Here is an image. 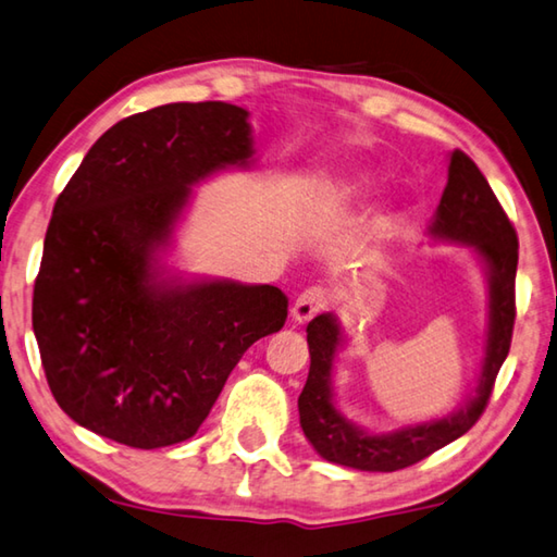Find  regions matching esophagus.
<instances>
[{"mask_svg":"<svg viewBox=\"0 0 557 557\" xmlns=\"http://www.w3.org/2000/svg\"><path fill=\"white\" fill-rule=\"evenodd\" d=\"M325 306H327V290L320 286H313L298 296V300L294 304V310H290V315H294L296 323H308V320L318 315Z\"/></svg>","mask_w":557,"mask_h":557,"instance_id":"esophagus-1","label":"esophagus"}]
</instances>
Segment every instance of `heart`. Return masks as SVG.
I'll return each mask as SVG.
<instances>
[{
    "label": "heart",
    "mask_w": 557,
    "mask_h": 557,
    "mask_svg": "<svg viewBox=\"0 0 557 557\" xmlns=\"http://www.w3.org/2000/svg\"><path fill=\"white\" fill-rule=\"evenodd\" d=\"M364 181L362 178H349V181H343L335 185V195H339V198H352V195H357L359 190H362Z\"/></svg>",
    "instance_id": "b5f03b06"
}]
</instances>
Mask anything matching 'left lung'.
Returning a JSON list of instances; mask_svg holds the SVG:
<instances>
[{
  "label": "left lung",
  "mask_w": 557,
  "mask_h": 557,
  "mask_svg": "<svg viewBox=\"0 0 557 557\" xmlns=\"http://www.w3.org/2000/svg\"><path fill=\"white\" fill-rule=\"evenodd\" d=\"M431 234L437 239L472 244L490 273V333H486V355L476 394L462 411L441 418V421L408 425L386 435L359 431L337 411L333 392H330L333 359L343 343L339 325L330 313L318 315L308 323L310 372L304 392L298 396V411L300 428L310 445L327 462L364 472L404 470L465 435L480 421L490 404L496 374L509 355L513 335L519 237L482 171L460 149L450 156L447 185L441 205H437Z\"/></svg>",
  "instance_id": "8db88e82"
}]
</instances>
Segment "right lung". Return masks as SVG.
I'll return each instance as SVG.
<instances>
[{
  "mask_svg": "<svg viewBox=\"0 0 557 557\" xmlns=\"http://www.w3.org/2000/svg\"><path fill=\"white\" fill-rule=\"evenodd\" d=\"M249 112L153 107L107 129L58 195L34 284V335L58 406L153 450L198 433L242 355L288 318L276 286L156 284L190 185L251 159Z\"/></svg>",
  "mask_w": 557,
  "mask_h": 557,
  "instance_id": "1",
  "label": "right lung"
}]
</instances>
